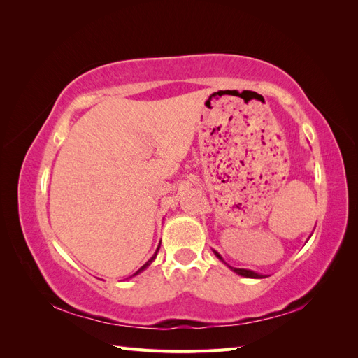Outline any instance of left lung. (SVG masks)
I'll return each mask as SVG.
<instances>
[{
	"mask_svg": "<svg viewBox=\"0 0 358 358\" xmlns=\"http://www.w3.org/2000/svg\"><path fill=\"white\" fill-rule=\"evenodd\" d=\"M213 254L216 255V258L218 259H221V262L224 263V264H227L225 262H224V258L216 252V251H213ZM229 266V264H227ZM234 273H237V275H241V276H245V278H254V279H262V278H266L264 275H259V273H257V272H252V270H248V268H237V267H231V266H229Z\"/></svg>",
	"mask_w": 358,
	"mask_h": 358,
	"instance_id": "1",
	"label": "left lung"
}]
</instances>
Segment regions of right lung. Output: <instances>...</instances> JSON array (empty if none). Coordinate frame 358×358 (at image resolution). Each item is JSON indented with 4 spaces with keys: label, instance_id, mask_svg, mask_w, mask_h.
Masks as SVG:
<instances>
[{
    "label": "right lung",
    "instance_id": "add662e5",
    "mask_svg": "<svg viewBox=\"0 0 358 358\" xmlns=\"http://www.w3.org/2000/svg\"><path fill=\"white\" fill-rule=\"evenodd\" d=\"M159 245H161V242H159ZM159 245H158V248H157V251H155V254H154L152 257H150V259H148V262H146V263H145V264H143L142 267H140V268L137 270V272H136L134 275H131V276H129V278H127V279H131V278H134L136 275H138V273H142V272H143V270H146V268H148V267H149L150 264H152V262H154V259L157 258V254H158V251H159Z\"/></svg>",
    "mask_w": 358,
    "mask_h": 358
}]
</instances>
